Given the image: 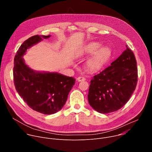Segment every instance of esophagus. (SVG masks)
<instances>
[{"instance_id": "esophagus-1", "label": "esophagus", "mask_w": 152, "mask_h": 152, "mask_svg": "<svg viewBox=\"0 0 152 152\" xmlns=\"http://www.w3.org/2000/svg\"><path fill=\"white\" fill-rule=\"evenodd\" d=\"M77 80L78 82H82V81H85V78L83 77H78L77 78Z\"/></svg>"}]
</instances>
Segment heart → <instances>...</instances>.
I'll list each match as a JSON object with an SVG mask.
<instances>
[{
  "instance_id": "b5f03b06",
  "label": "heart",
  "mask_w": 152,
  "mask_h": 152,
  "mask_svg": "<svg viewBox=\"0 0 152 152\" xmlns=\"http://www.w3.org/2000/svg\"><path fill=\"white\" fill-rule=\"evenodd\" d=\"M99 45L93 42L86 48V52L93 53L98 48ZM111 56V52L107 48H102L96 51L86 62V68L88 70L94 72L99 70L106 62Z\"/></svg>"
}]
</instances>
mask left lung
<instances>
[{"mask_svg":"<svg viewBox=\"0 0 152 152\" xmlns=\"http://www.w3.org/2000/svg\"><path fill=\"white\" fill-rule=\"evenodd\" d=\"M111 66L92 77L88 100L97 112L116 111L127 102L136 88L138 81L137 61L127 48Z\"/></svg>","mask_w":152,"mask_h":152,"instance_id":"left-lung-1","label":"left lung"}]
</instances>
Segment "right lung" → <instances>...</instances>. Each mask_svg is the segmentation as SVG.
<instances>
[{"mask_svg": "<svg viewBox=\"0 0 152 152\" xmlns=\"http://www.w3.org/2000/svg\"><path fill=\"white\" fill-rule=\"evenodd\" d=\"M50 35L32 36L20 46L14 57L13 77L15 89L34 111L44 114L57 113L66 103L75 79L58 73L36 72L22 58L26 50Z\"/></svg>", "mask_w": 152, "mask_h": 152, "instance_id": "right-lung-1", "label": "right lung"}]
</instances>
